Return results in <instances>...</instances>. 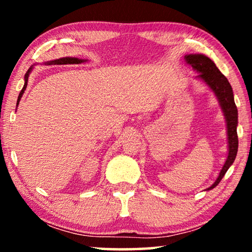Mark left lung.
<instances>
[{
	"label": "left lung",
	"mask_w": 252,
	"mask_h": 252,
	"mask_svg": "<svg viewBox=\"0 0 252 252\" xmlns=\"http://www.w3.org/2000/svg\"><path fill=\"white\" fill-rule=\"evenodd\" d=\"M185 58L187 63L191 65L192 70L198 73L195 79H198V80L204 82L211 89L213 94H215L226 122L228 154H227L225 163H223L216 181L209 188L205 189V190H211L221 181L223 175L226 174L228 168L232 166V164L236 158L237 148H239V139H237V124H239V120H237V108L235 102H234L232 86H230L225 75L219 71L215 62L202 54H188L186 55Z\"/></svg>",
	"instance_id": "left-lung-1"
}]
</instances>
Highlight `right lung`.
Wrapping results in <instances>:
<instances>
[{"instance_id":"add662e5","label":"right lung","mask_w":252,"mask_h":252,"mask_svg":"<svg viewBox=\"0 0 252 252\" xmlns=\"http://www.w3.org/2000/svg\"><path fill=\"white\" fill-rule=\"evenodd\" d=\"M86 62H88V60H80V58H77V57H62V58H57V60H54V61H48L44 64H48V65H51V64H54V65H56V64L57 65H63V64H81V63H86ZM33 68H34V65H32V66L29 68V71L26 72L25 77H24V80H25V82H24V87H23L22 91H20L19 95H18V99H17L16 108H18L20 98L23 97V94L26 91L27 82H29V77H30L31 72L33 71Z\"/></svg>"}]
</instances>
